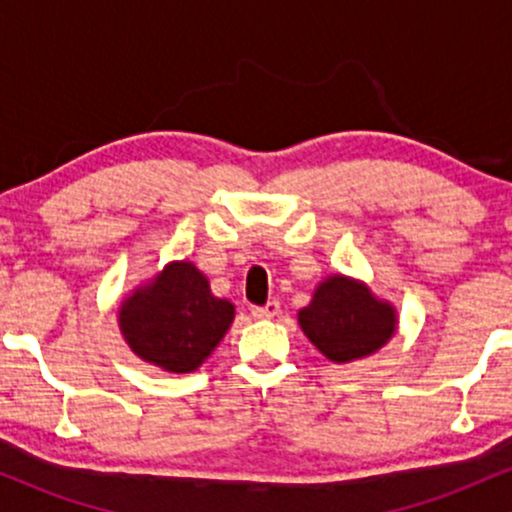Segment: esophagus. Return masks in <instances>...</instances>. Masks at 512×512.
<instances>
[{
    "label": "esophagus",
    "instance_id": "34e87169",
    "mask_svg": "<svg viewBox=\"0 0 512 512\" xmlns=\"http://www.w3.org/2000/svg\"><path fill=\"white\" fill-rule=\"evenodd\" d=\"M279 310H281L279 301H269L264 305H252L250 315L255 317V320H272L274 315H279Z\"/></svg>",
    "mask_w": 512,
    "mask_h": 512
}]
</instances>
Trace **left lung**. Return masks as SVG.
<instances>
[{
  "label": "left lung",
  "mask_w": 512,
  "mask_h": 512,
  "mask_svg": "<svg viewBox=\"0 0 512 512\" xmlns=\"http://www.w3.org/2000/svg\"><path fill=\"white\" fill-rule=\"evenodd\" d=\"M298 325L322 356L351 363L390 342L397 330V310L363 281L332 274L317 286L313 301L298 310Z\"/></svg>",
  "instance_id": "left-lung-1"
}]
</instances>
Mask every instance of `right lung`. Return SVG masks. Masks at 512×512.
<instances>
[{
    "instance_id": "add662e5",
    "label": "right lung",
    "mask_w": 512,
    "mask_h": 512,
    "mask_svg": "<svg viewBox=\"0 0 512 512\" xmlns=\"http://www.w3.org/2000/svg\"><path fill=\"white\" fill-rule=\"evenodd\" d=\"M236 308L216 298L192 262H170L117 310L120 332L142 361L168 373H192L231 327Z\"/></svg>"
}]
</instances>
